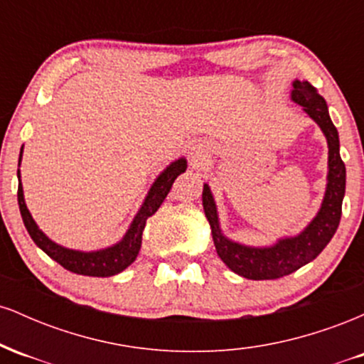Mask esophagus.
I'll return each instance as SVG.
<instances>
[{
    "instance_id": "esophagus-1",
    "label": "esophagus",
    "mask_w": 364,
    "mask_h": 364,
    "mask_svg": "<svg viewBox=\"0 0 364 364\" xmlns=\"http://www.w3.org/2000/svg\"><path fill=\"white\" fill-rule=\"evenodd\" d=\"M190 154H191V159H198L200 156H202V152H200V147H191L190 149Z\"/></svg>"
}]
</instances>
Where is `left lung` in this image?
I'll return each instance as SVG.
<instances>
[{"label":"left lung","mask_w":364,"mask_h":364,"mask_svg":"<svg viewBox=\"0 0 364 364\" xmlns=\"http://www.w3.org/2000/svg\"><path fill=\"white\" fill-rule=\"evenodd\" d=\"M292 87V101L303 106V109L318 123L328 144L327 191L318 215L313 219V223L299 236L281 240L272 248L258 250L241 246L220 235L214 198L208 186H203V210L212 228L217 255L232 272L252 281L284 277L301 269L308 262L315 260L336 235L341 223L342 198L346 193V166L339 154V133L328 116L327 102L310 82L296 80Z\"/></svg>","instance_id":"1"}]
</instances>
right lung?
Wrapping results in <instances>:
<instances>
[{
  "mask_svg": "<svg viewBox=\"0 0 364 364\" xmlns=\"http://www.w3.org/2000/svg\"><path fill=\"white\" fill-rule=\"evenodd\" d=\"M20 157H22V152H20ZM185 159H179V161L173 162V164L157 178L154 186L150 188L147 198H145L144 205H141L140 212L136 214L135 220H133L132 228L128 229L127 236H124L118 245L111 246V248L101 250V252H73V250H66L60 245L53 243V241L37 228L31 212H28L27 205H25L22 183H18V193H16L18 195L20 214H22L25 228H27L28 235L34 240V243L39 246L48 257H51L54 262H58L61 267H65L66 270H70V272L73 274L90 275V277H109V275L119 274L121 270H124L128 265H132V263L135 262L136 255L140 252L141 232H144L147 219L152 214H156L157 208L161 207V203L164 202V198L168 196L174 179H176L181 173H185Z\"/></svg>",
  "mask_w": 364,
  "mask_h": 364,
  "instance_id": "right-lung-1",
  "label": "right lung"
}]
</instances>
